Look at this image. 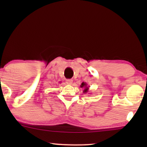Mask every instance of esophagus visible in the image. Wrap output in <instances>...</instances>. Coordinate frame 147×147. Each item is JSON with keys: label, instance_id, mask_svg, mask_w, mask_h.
Segmentation results:
<instances>
[{"label": "esophagus", "instance_id": "1", "mask_svg": "<svg viewBox=\"0 0 147 147\" xmlns=\"http://www.w3.org/2000/svg\"><path fill=\"white\" fill-rule=\"evenodd\" d=\"M66 83L67 84H69V85H71L72 83H73V80H66Z\"/></svg>", "mask_w": 147, "mask_h": 147}]
</instances>
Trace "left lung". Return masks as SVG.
I'll return each instance as SVG.
<instances>
[{"label": "left lung", "instance_id": "obj_1", "mask_svg": "<svg viewBox=\"0 0 147 147\" xmlns=\"http://www.w3.org/2000/svg\"><path fill=\"white\" fill-rule=\"evenodd\" d=\"M80 87L82 88H84L83 92L84 94H86L88 92V90H89V86H88V84L86 83V82H82L81 85H80Z\"/></svg>", "mask_w": 147, "mask_h": 147}]
</instances>
